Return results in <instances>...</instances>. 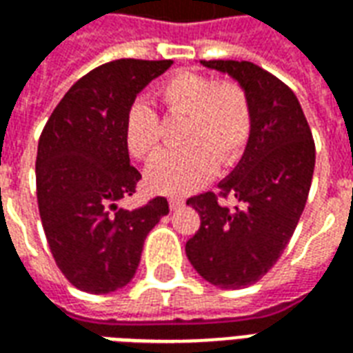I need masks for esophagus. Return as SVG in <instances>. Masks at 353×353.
Instances as JSON below:
<instances>
[{
    "label": "esophagus",
    "instance_id": "1",
    "mask_svg": "<svg viewBox=\"0 0 353 353\" xmlns=\"http://www.w3.org/2000/svg\"><path fill=\"white\" fill-rule=\"evenodd\" d=\"M168 204L172 210H179V208L185 206V200L179 199V196H172V199L168 200Z\"/></svg>",
    "mask_w": 353,
    "mask_h": 353
}]
</instances>
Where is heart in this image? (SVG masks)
I'll return each instance as SVG.
<instances>
[{"mask_svg": "<svg viewBox=\"0 0 353 353\" xmlns=\"http://www.w3.org/2000/svg\"><path fill=\"white\" fill-rule=\"evenodd\" d=\"M157 94L170 115H185V145L149 162L145 183L151 191L189 194L215 176L217 164L229 168L244 157L253 134V108L240 83L179 70L162 81ZM123 134L132 157L149 159L161 143V119L147 101L136 100L126 109Z\"/></svg>", "mask_w": 353, "mask_h": 353, "instance_id": "obj_1", "label": "heart"}]
</instances>
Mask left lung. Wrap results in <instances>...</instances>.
Returning <instances> with one entry per match:
<instances>
[{"label":"left lung","mask_w":353,"mask_h":353,"mask_svg":"<svg viewBox=\"0 0 353 353\" xmlns=\"http://www.w3.org/2000/svg\"><path fill=\"white\" fill-rule=\"evenodd\" d=\"M210 70L229 73L250 94L253 134L244 157L219 196H234L227 208L217 194L187 200L200 215V229L185 244L194 270L221 289L259 281L289 244L310 191L316 145L293 90L252 62L202 60Z\"/></svg>","instance_id":"8db88e82"}]
</instances>
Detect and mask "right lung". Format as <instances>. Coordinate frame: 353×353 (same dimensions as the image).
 I'll list each match as a JSON object with an SVG mask.
<instances>
[{"label": "right lung", "mask_w": 353, "mask_h": 353, "mask_svg": "<svg viewBox=\"0 0 353 353\" xmlns=\"http://www.w3.org/2000/svg\"><path fill=\"white\" fill-rule=\"evenodd\" d=\"M172 60L123 58L81 77L60 100L37 145V204L52 257L72 285L101 295L124 288L138 270L149 230L168 200L136 210L117 202L141 179L124 143V115Z\"/></svg>", "instance_id": "right-lung-1"}]
</instances>
